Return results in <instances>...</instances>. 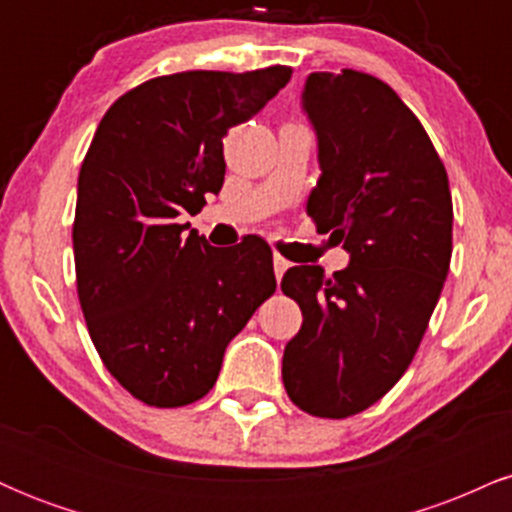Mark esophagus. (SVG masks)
I'll use <instances>...</instances> for the list:
<instances>
[{"instance_id": "obj_1", "label": "esophagus", "mask_w": 512, "mask_h": 512, "mask_svg": "<svg viewBox=\"0 0 512 512\" xmlns=\"http://www.w3.org/2000/svg\"><path fill=\"white\" fill-rule=\"evenodd\" d=\"M289 267H291L289 260H284V257H281V255H274V274H276V279H281V276H284V272Z\"/></svg>"}]
</instances>
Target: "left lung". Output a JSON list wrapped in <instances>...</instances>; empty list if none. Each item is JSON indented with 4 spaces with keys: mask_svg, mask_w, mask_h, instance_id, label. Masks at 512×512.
<instances>
[{
    "mask_svg": "<svg viewBox=\"0 0 512 512\" xmlns=\"http://www.w3.org/2000/svg\"><path fill=\"white\" fill-rule=\"evenodd\" d=\"M303 110L322 170L305 209L351 260L281 279L303 313L281 378L298 409L346 419L392 390L424 339L450 269L452 197L424 125L385 81L313 72Z\"/></svg>",
    "mask_w": 512,
    "mask_h": 512,
    "instance_id": "1",
    "label": "left lung"
}]
</instances>
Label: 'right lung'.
Listing matches in <instances>:
<instances>
[{
    "instance_id": "obj_1",
    "label": "right lung",
    "mask_w": 512,
    "mask_h": 512,
    "mask_svg": "<svg viewBox=\"0 0 512 512\" xmlns=\"http://www.w3.org/2000/svg\"><path fill=\"white\" fill-rule=\"evenodd\" d=\"M291 67L156 76L103 115L79 173L76 291L105 368L149 407H185L276 289L272 250L248 236L211 248L178 216L219 195L228 127L250 120Z\"/></svg>"
}]
</instances>
